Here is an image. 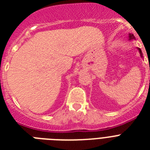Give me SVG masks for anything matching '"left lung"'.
Segmentation results:
<instances>
[{
  "label": "left lung",
  "instance_id": "obj_1",
  "mask_svg": "<svg viewBox=\"0 0 150 150\" xmlns=\"http://www.w3.org/2000/svg\"><path fill=\"white\" fill-rule=\"evenodd\" d=\"M128 38H129V40H134L135 39L134 36L132 34H128ZM137 50H138L139 52H140V56H141V58H143V53H142V51H141V50H140V48H137Z\"/></svg>",
  "mask_w": 150,
  "mask_h": 150
}]
</instances>
